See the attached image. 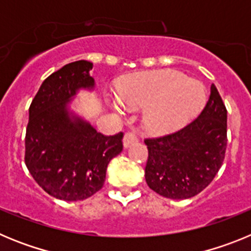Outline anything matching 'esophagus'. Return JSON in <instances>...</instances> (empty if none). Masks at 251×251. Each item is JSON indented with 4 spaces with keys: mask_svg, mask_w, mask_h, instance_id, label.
<instances>
[{
    "mask_svg": "<svg viewBox=\"0 0 251 251\" xmlns=\"http://www.w3.org/2000/svg\"><path fill=\"white\" fill-rule=\"evenodd\" d=\"M137 141H138V138H137V136L134 134V133H126V136H124L123 138L124 148H128L130 145L136 143Z\"/></svg>",
    "mask_w": 251,
    "mask_h": 251,
    "instance_id": "obj_1",
    "label": "esophagus"
}]
</instances>
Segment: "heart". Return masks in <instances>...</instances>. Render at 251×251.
I'll list each match as a JSON object with an SVG mask.
<instances>
[{
  "mask_svg": "<svg viewBox=\"0 0 251 251\" xmlns=\"http://www.w3.org/2000/svg\"><path fill=\"white\" fill-rule=\"evenodd\" d=\"M106 101L121 112L110 97ZM117 101L126 110H142V127L161 136L183 127L202 110L206 92L200 81L174 69L124 76L117 86Z\"/></svg>",
  "mask_w": 251,
  "mask_h": 251,
  "instance_id": "b5f03b06",
  "label": "heart"
}]
</instances>
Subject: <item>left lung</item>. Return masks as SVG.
Segmentation results:
<instances>
[{
  "label": "left lung",
  "mask_w": 251,
  "mask_h": 251,
  "mask_svg": "<svg viewBox=\"0 0 251 251\" xmlns=\"http://www.w3.org/2000/svg\"><path fill=\"white\" fill-rule=\"evenodd\" d=\"M227 112L212 84L200 117L170 136L146 139V182L151 190L172 200L200 194L210 185L225 158Z\"/></svg>",
  "instance_id": "left-lung-1"
}]
</instances>
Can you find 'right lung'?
I'll list each match as a JSON object with an SVG mask.
<instances>
[{
  "label": "right lung",
  "instance_id": "1",
  "mask_svg": "<svg viewBox=\"0 0 251 251\" xmlns=\"http://www.w3.org/2000/svg\"><path fill=\"white\" fill-rule=\"evenodd\" d=\"M93 63L66 64L43 81L28 109L25 163L51 196L80 201L98 192L110 159L123 150V133L106 137L72 109L80 90H94Z\"/></svg>",
  "mask_w": 251,
  "mask_h": 251
}]
</instances>
